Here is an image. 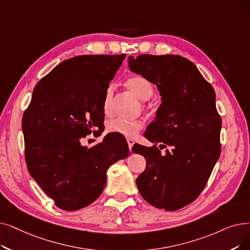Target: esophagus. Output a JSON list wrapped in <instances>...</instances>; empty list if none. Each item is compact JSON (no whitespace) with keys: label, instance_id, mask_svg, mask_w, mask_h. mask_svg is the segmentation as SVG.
<instances>
[{"label":"esophagus","instance_id":"34e87169","mask_svg":"<svg viewBox=\"0 0 250 250\" xmlns=\"http://www.w3.org/2000/svg\"><path fill=\"white\" fill-rule=\"evenodd\" d=\"M126 141H127V145H128L129 151H132V147H133V145L135 144V141H134L132 138H127Z\"/></svg>","mask_w":250,"mask_h":250}]
</instances>
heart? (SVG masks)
Wrapping results in <instances>:
<instances>
[{
    "instance_id": "obj_1",
    "label": "heart",
    "mask_w": 250,
    "mask_h": 250,
    "mask_svg": "<svg viewBox=\"0 0 250 250\" xmlns=\"http://www.w3.org/2000/svg\"><path fill=\"white\" fill-rule=\"evenodd\" d=\"M126 85L137 98L140 100H148L153 96L154 86L152 83L142 75H134L126 81ZM113 86H108L103 102V109L106 113H109L112 109L113 99ZM144 124L140 119L127 121L125 118H115L107 124L108 132L122 135L127 138H134L143 128Z\"/></svg>"
}]
</instances>
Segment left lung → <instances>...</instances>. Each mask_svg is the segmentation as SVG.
<instances>
[{
	"label": "left lung",
	"instance_id": "1",
	"mask_svg": "<svg viewBox=\"0 0 250 250\" xmlns=\"http://www.w3.org/2000/svg\"><path fill=\"white\" fill-rule=\"evenodd\" d=\"M128 65L157 85L162 100L156 121L145 133L155 145L132 148L146 158L137 187L151 205L178 210L199 196L221 154L222 118L214 90L191 61L179 55L129 56ZM158 143L170 147L166 155Z\"/></svg>",
	"mask_w": 250,
	"mask_h": 250
}]
</instances>
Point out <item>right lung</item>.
<instances>
[{"label": "right lung", "instance_id": "1", "mask_svg": "<svg viewBox=\"0 0 250 250\" xmlns=\"http://www.w3.org/2000/svg\"><path fill=\"white\" fill-rule=\"evenodd\" d=\"M121 55H82L60 63L34 90L22 116L27 169L64 210H78L98 198L106 172L128 156L126 141L108 134L91 148L85 136L100 134L105 92L122 66ZM101 131V129H100Z\"/></svg>", "mask_w": 250, "mask_h": 250}]
</instances>
